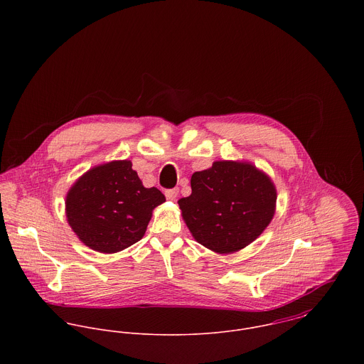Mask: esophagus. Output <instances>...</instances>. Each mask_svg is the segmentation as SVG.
<instances>
[{
  "mask_svg": "<svg viewBox=\"0 0 364 364\" xmlns=\"http://www.w3.org/2000/svg\"><path fill=\"white\" fill-rule=\"evenodd\" d=\"M179 193V189L178 188H173V189H166L165 191V198L169 199V200H175L176 196Z\"/></svg>",
  "mask_w": 364,
  "mask_h": 364,
  "instance_id": "esophagus-1",
  "label": "esophagus"
}]
</instances>
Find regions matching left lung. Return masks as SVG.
I'll return each mask as SVG.
<instances>
[{
    "label": "left lung",
    "instance_id": "left-lung-1",
    "mask_svg": "<svg viewBox=\"0 0 364 364\" xmlns=\"http://www.w3.org/2000/svg\"><path fill=\"white\" fill-rule=\"evenodd\" d=\"M192 193L178 200L195 240L218 254L250 245L270 223L276 189L251 164L217 161L195 172Z\"/></svg>",
    "mask_w": 364,
    "mask_h": 364
}]
</instances>
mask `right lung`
Here are the masks:
<instances>
[{
    "instance_id": "right-lung-1",
    "label": "right lung",
    "mask_w": 364,
    "mask_h": 364,
    "mask_svg": "<svg viewBox=\"0 0 364 364\" xmlns=\"http://www.w3.org/2000/svg\"><path fill=\"white\" fill-rule=\"evenodd\" d=\"M165 202L156 188H144L130 161L90 169L65 199L68 224L91 250L113 254L140 241L153 210Z\"/></svg>"
}]
</instances>
